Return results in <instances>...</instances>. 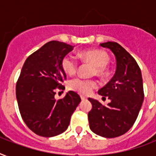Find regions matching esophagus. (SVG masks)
<instances>
[{"label":"esophagus","instance_id":"34e87169","mask_svg":"<svg viewBox=\"0 0 156 156\" xmlns=\"http://www.w3.org/2000/svg\"><path fill=\"white\" fill-rule=\"evenodd\" d=\"M81 99H82V100H87V97H86L85 95H80Z\"/></svg>","mask_w":156,"mask_h":156}]
</instances>
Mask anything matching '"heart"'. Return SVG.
<instances>
[{"mask_svg": "<svg viewBox=\"0 0 156 156\" xmlns=\"http://www.w3.org/2000/svg\"><path fill=\"white\" fill-rule=\"evenodd\" d=\"M79 56L84 61L90 62L96 67V73L102 75L105 72V67L109 63V57L108 54L102 50H87L79 53ZM77 61L73 56H66L61 61V67L64 72L68 75H73L77 70ZM97 83L91 79L77 78L71 80L69 83V87L71 90H75L81 94L88 95L90 94Z\"/></svg>", "mask_w": 156, "mask_h": 156, "instance_id": "obj_1", "label": "heart"}]
</instances>
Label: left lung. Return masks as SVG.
<instances>
[{
  "label": "left lung",
  "instance_id": "8db88e82",
  "mask_svg": "<svg viewBox=\"0 0 156 156\" xmlns=\"http://www.w3.org/2000/svg\"><path fill=\"white\" fill-rule=\"evenodd\" d=\"M100 45L114 54L116 73L98 91L108 98L110 103L104 106L97 100L88 98L92 104L88 121L93 133L104 138H116L126 133L138 117L144 100L143 78L134 58L119 44L108 41Z\"/></svg>",
  "mask_w": 156,
  "mask_h": 156
}]
</instances>
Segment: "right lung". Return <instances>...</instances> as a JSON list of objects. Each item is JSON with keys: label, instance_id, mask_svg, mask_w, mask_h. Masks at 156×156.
Here are the masks:
<instances>
[{"label": "right lung", "instance_id": "1", "mask_svg": "<svg viewBox=\"0 0 156 156\" xmlns=\"http://www.w3.org/2000/svg\"><path fill=\"white\" fill-rule=\"evenodd\" d=\"M73 48L50 41L28 56L22 68L16 85L18 108L26 125L38 135L50 138L65 132L81 102L72 90L63 99H55L56 88L61 87L66 78L61 61Z\"/></svg>", "mask_w": 156, "mask_h": 156}]
</instances>
